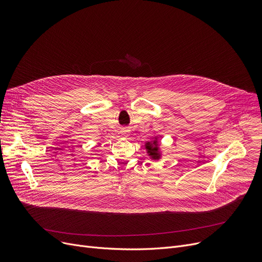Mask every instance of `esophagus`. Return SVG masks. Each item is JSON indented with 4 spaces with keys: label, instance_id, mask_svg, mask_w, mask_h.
I'll list each match as a JSON object with an SVG mask.
<instances>
[{
    "label": "esophagus",
    "instance_id": "34e87169",
    "mask_svg": "<svg viewBox=\"0 0 262 262\" xmlns=\"http://www.w3.org/2000/svg\"><path fill=\"white\" fill-rule=\"evenodd\" d=\"M121 135H122L123 137H127V136L129 135V129H128V128H122Z\"/></svg>",
    "mask_w": 262,
    "mask_h": 262
}]
</instances>
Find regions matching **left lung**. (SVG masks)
I'll return each mask as SVG.
<instances>
[{
  "mask_svg": "<svg viewBox=\"0 0 262 262\" xmlns=\"http://www.w3.org/2000/svg\"><path fill=\"white\" fill-rule=\"evenodd\" d=\"M157 145V142L154 141V142H147L146 143V148H147V153L150 155V157L152 158H159L160 155H158V147L156 146Z\"/></svg>",
  "mask_w": 262,
  "mask_h": 262,
  "instance_id": "8db88e82",
  "label": "left lung"
}]
</instances>
